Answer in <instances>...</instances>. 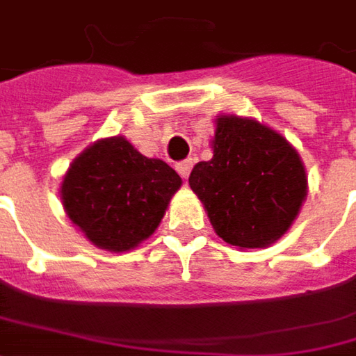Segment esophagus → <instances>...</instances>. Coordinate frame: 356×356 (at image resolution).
<instances>
[{"label": "esophagus", "mask_w": 356, "mask_h": 356, "mask_svg": "<svg viewBox=\"0 0 356 356\" xmlns=\"http://www.w3.org/2000/svg\"><path fill=\"white\" fill-rule=\"evenodd\" d=\"M176 170H178V174L186 180V178L190 176V172H192V161H184V163H180L176 166Z\"/></svg>", "instance_id": "34e87169"}]
</instances>
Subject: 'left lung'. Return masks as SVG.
Returning a JSON list of instances; mask_svg holds the SVG:
<instances>
[{
	"instance_id": "8db88e82",
	"label": "left lung",
	"mask_w": 356,
	"mask_h": 356,
	"mask_svg": "<svg viewBox=\"0 0 356 356\" xmlns=\"http://www.w3.org/2000/svg\"><path fill=\"white\" fill-rule=\"evenodd\" d=\"M213 159L193 166L190 188L217 236L240 250L281 238L308 195L300 154L273 127L254 118L219 114Z\"/></svg>"
}]
</instances>
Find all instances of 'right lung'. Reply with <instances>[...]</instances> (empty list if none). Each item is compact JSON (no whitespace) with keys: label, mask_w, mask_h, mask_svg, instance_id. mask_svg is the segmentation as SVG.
Wrapping results in <instances>:
<instances>
[{"label":"right lung","mask_w":356,"mask_h":356,"mask_svg":"<svg viewBox=\"0 0 356 356\" xmlns=\"http://www.w3.org/2000/svg\"><path fill=\"white\" fill-rule=\"evenodd\" d=\"M182 178L161 159L141 154L124 136L89 145L63 174L65 215L97 248L136 250L159 229Z\"/></svg>","instance_id":"obj_1"}]
</instances>
